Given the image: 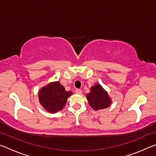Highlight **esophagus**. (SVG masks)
<instances>
[{"label": "esophagus", "instance_id": "1", "mask_svg": "<svg viewBox=\"0 0 156 156\" xmlns=\"http://www.w3.org/2000/svg\"><path fill=\"white\" fill-rule=\"evenodd\" d=\"M75 93L76 94H82V91L80 90V89H76V90H75Z\"/></svg>", "mask_w": 156, "mask_h": 156}]
</instances>
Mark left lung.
I'll return each mask as SVG.
<instances>
[{
	"label": "left lung",
	"mask_w": 156,
	"mask_h": 156,
	"mask_svg": "<svg viewBox=\"0 0 156 156\" xmlns=\"http://www.w3.org/2000/svg\"><path fill=\"white\" fill-rule=\"evenodd\" d=\"M89 104L95 110L102 109L111 105V99L100 84H96L91 88L90 93L87 94Z\"/></svg>",
	"instance_id": "1"
}]
</instances>
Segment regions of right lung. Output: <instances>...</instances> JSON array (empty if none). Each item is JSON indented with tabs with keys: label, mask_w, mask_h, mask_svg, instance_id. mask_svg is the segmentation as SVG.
<instances>
[{
	"label": "right lung",
	"mask_w": 156,
	"mask_h": 156,
	"mask_svg": "<svg viewBox=\"0 0 156 156\" xmlns=\"http://www.w3.org/2000/svg\"><path fill=\"white\" fill-rule=\"evenodd\" d=\"M72 91H66L59 82L50 83L39 91L38 98L42 106L50 113H56L63 109Z\"/></svg>",
	"instance_id": "right-lung-1"
}]
</instances>
